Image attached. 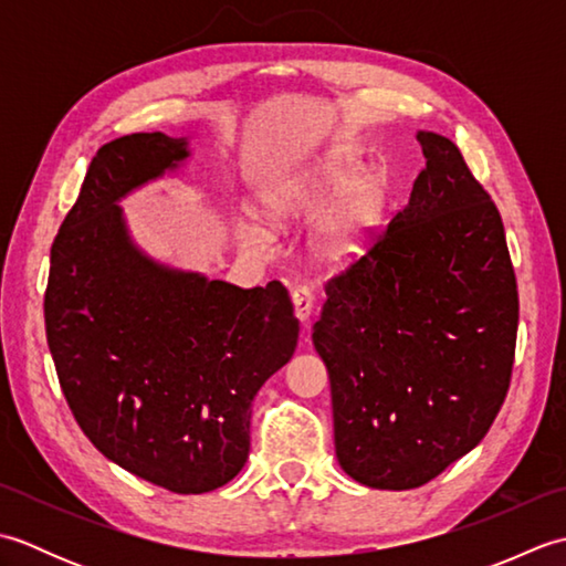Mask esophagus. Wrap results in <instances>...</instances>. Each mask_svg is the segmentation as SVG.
<instances>
[{"instance_id": "1", "label": "esophagus", "mask_w": 566, "mask_h": 566, "mask_svg": "<svg viewBox=\"0 0 566 566\" xmlns=\"http://www.w3.org/2000/svg\"><path fill=\"white\" fill-rule=\"evenodd\" d=\"M292 298H294V306H296V316L302 318V321H308L311 311H314V302H316L314 292H311L308 286H304V284L302 286H294Z\"/></svg>"}]
</instances>
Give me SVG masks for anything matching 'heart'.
<instances>
[{
    "label": "heart",
    "instance_id": "b5f03b06",
    "mask_svg": "<svg viewBox=\"0 0 566 566\" xmlns=\"http://www.w3.org/2000/svg\"><path fill=\"white\" fill-rule=\"evenodd\" d=\"M363 167L347 155H331L328 160L311 177V182L304 191H294V195H284L282 199H274V213H294L296 209L308 211H323L331 203L344 199L338 209L333 211L326 228L321 233V252L331 262H343L353 258L355 252L365 245L369 233L381 219L384 211V182L379 175L359 177ZM243 235L260 248L270 245V233L258 223H245Z\"/></svg>",
    "mask_w": 566,
    "mask_h": 566
}]
</instances>
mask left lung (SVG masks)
Wrapping results in <instances>:
<instances>
[{"label": "left lung", "mask_w": 566, "mask_h": 566, "mask_svg": "<svg viewBox=\"0 0 566 566\" xmlns=\"http://www.w3.org/2000/svg\"><path fill=\"white\" fill-rule=\"evenodd\" d=\"M365 255L326 282L314 345L328 367L335 454L355 482L428 484L476 448L511 387L518 284L503 221L450 138Z\"/></svg>", "instance_id": "obj_1"}]
</instances>
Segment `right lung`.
Returning a JSON list of instances; mask_svg holds the SVG:
<instances>
[{
  "instance_id": "add662e5",
  "label": "right lung",
  "mask_w": 566,
  "mask_h": 566,
  "mask_svg": "<svg viewBox=\"0 0 566 566\" xmlns=\"http://www.w3.org/2000/svg\"><path fill=\"white\" fill-rule=\"evenodd\" d=\"M187 155L160 130L97 150L53 240L43 314L60 389L94 448L172 494H203L243 469L250 403L290 363L298 321L280 282L240 290L130 245L116 201Z\"/></svg>"
}]
</instances>
